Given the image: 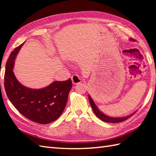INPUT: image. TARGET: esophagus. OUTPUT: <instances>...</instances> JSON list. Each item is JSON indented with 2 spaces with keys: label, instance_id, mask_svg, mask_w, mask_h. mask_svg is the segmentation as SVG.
I'll return each mask as SVG.
<instances>
[{
  "label": "esophagus",
  "instance_id": "esophagus-1",
  "mask_svg": "<svg viewBox=\"0 0 156 156\" xmlns=\"http://www.w3.org/2000/svg\"><path fill=\"white\" fill-rule=\"evenodd\" d=\"M72 84H73L76 85V84H78L81 83L82 80H81V78L79 77L78 76H77V75H73L72 76Z\"/></svg>",
  "mask_w": 156,
  "mask_h": 156
}]
</instances>
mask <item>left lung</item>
I'll list each match as a JSON object with an SVG mask.
<instances>
[{
	"label": "left lung",
	"mask_w": 156,
	"mask_h": 156,
	"mask_svg": "<svg viewBox=\"0 0 156 156\" xmlns=\"http://www.w3.org/2000/svg\"><path fill=\"white\" fill-rule=\"evenodd\" d=\"M129 40L132 41H135L134 39H132V38H129ZM88 98H89V101H90V103L92 110H93L96 116H97V117L98 119H100L101 120H102V121H105V122H107L115 123V122H122V121H124L125 120H127V119H128L129 118H130L131 116H133L135 113V112H137V111H135V112H133V113H131L130 115L126 116V117H110V116H108L107 115H105L102 111L99 110V108H98L97 105L95 104V102H94L93 99L92 98V97H90V94H88Z\"/></svg>",
	"instance_id": "obj_1"
}]
</instances>
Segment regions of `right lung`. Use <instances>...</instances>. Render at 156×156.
Masks as SVG:
<instances>
[{"label": "right lung", "instance_id": "right-lung-1", "mask_svg": "<svg viewBox=\"0 0 156 156\" xmlns=\"http://www.w3.org/2000/svg\"><path fill=\"white\" fill-rule=\"evenodd\" d=\"M23 44L11 52L6 62L4 78L6 95L16 110L26 118L37 123H50L60 117L64 110L72 87L71 79L54 81L39 89L28 88L20 83L13 68Z\"/></svg>", "mask_w": 156, "mask_h": 156}]
</instances>
